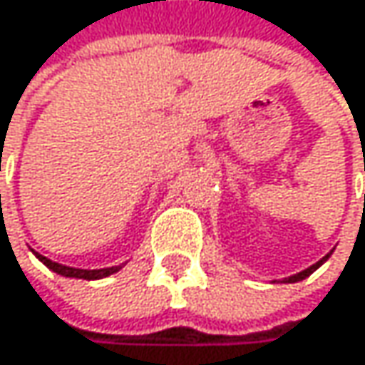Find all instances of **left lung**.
<instances>
[{"label": "left lung", "mask_w": 365, "mask_h": 365, "mask_svg": "<svg viewBox=\"0 0 365 365\" xmlns=\"http://www.w3.org/2000/svg\"><path fill=\"white\" fill-rule=\"evenodd\" d=\"M327 259H329V255H327V257H323V259H321V261H319L317 265H312V267H308V269H304L302 274H295V276H291V278H287V282H299V280H304V278H308V276H310V274H312L314 269H319V267H321V265H323V263H325Z\"/></svg>", "instance_id": "1"}]
</instances>
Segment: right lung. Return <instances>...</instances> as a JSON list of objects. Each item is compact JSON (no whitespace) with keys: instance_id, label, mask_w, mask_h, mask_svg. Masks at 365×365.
<instances>
[{"instance_id":"1","label":"right lung","mask_w":365,"mask_h":365,"mask_svg":"<svg viewBox=\"0 0 365 365\" xmlns=\"http://www.w3.org/2000/svg\"><path fill=\"white\" fill-rule=\"evenodd\" d=\"M48 269H53L55 274L59 276H66V278H83V280H98V278H106L115 272H119V267H106V269H74V267H66V265H59V263H53L51 259L34 252Z\"/></svg>"}]
</instances>
